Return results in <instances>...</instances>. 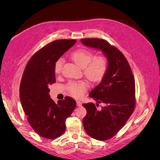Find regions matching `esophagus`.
Listing matches in <instances>:
<instances>
[{
  "label": "esophagus",
  "mask_w": 160,
  "mask_h": 160,
  "mask_svg": "<svg viewBox=\"0 0 160 160\" xmlns=\"http://www.w3.org/2000/svg\"><path fill=\"white\" fill-rule=\"evenodd\" d=\"M77 105L78 106H82V102L80 101H79V100H77Z\"/></svg>",
  "instance_id": "1"
}]
</instances>
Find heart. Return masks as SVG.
<instances>
[{
  "label": "heart",
  "mask_w": 160,
  "mask_h": 160,
  "mask_svg": "<svg viewBox=\"0 0 160 160\" xmlns=\"http://www.w3.org/2000/svg\"><path fill=\"white\" fill-rule=\"evenodd\" d=\"M71 58L76 64L83 68V74L91 81L101 80L107 72L108 67L107 59L104 56L94 58L93 53L90 50L85 48L77 49L72 53ZM63 65V59L62 58L58 59L54 67L55 73L61 72ZM88 88V83L84 81L71 82L67 86L69 93L76 98L83 97Z\"/></svg>",
  "instance_id": "1"
}]
</instances>
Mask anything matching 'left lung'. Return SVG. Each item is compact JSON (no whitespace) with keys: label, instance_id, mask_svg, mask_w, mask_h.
<instances>
[{"label":"left lung","instance_id":"obj_1","mask_svg":"<svg viewBox=\"0 0 160 160\" xmlns=\"http://www.w3.org/2000/svg\"><path fill=\"white\" fill-rule=\"evenodd\" d=\"M86 46L99 49L108 61L107 72L102 82L92 90L89 97L97 102L83 104L86 115L83 124L88 135L99 141L113 138L127 122L136 106L135 80L124 54L104 39H80ZM105 106L98 109V103Z\"/></svg>","mask_w":160,"mask_h":160}]
</instances>
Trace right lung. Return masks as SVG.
<instances>
[{"instance_id": "obj_1", "label": "right lung", "mask_w": 160, "mask_h": 160, "mask_svg": "<svg viewBox=\"0 0 160 160\" xmlns=\"http://www.w3.org/2000/svg\"><path fill=\"white\" fill-rule=\"evenodd\" d=\"M75 39L55 40L33 54L25 67L19 88L21 103L27 121L39 136L56 139L65 132L67 118L77 102L70 97L56 104L48 94L56 82V61L74 45Z\"/></svg>"}]
</instances>
